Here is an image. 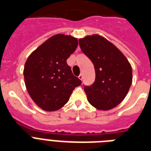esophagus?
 Listing matches in <instances>:
<instances>
[{
    "mask_svg": "<svg viewBox=\"0 0 151 151\" xmlns=\"http://www.w3.org/2000/svg\"><path fill=\"white\" fill-rule=\"evenodd\" d=\"M79 79H80V80H83V74H80L79 76Z\"/></svg>",
    "mask_w": 151,
    "mask_h": 151,
    "instance_id": "esophagus-1",
    "label": "esophagus"
}]
</instances>
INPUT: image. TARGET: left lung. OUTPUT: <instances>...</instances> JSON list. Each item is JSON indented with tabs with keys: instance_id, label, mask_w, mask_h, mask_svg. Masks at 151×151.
Here are the masks:
<instances>
[{
	"instance_id": "obj_1",
	"label": "left lung",
	"mask_w": 151,
	"mask_h": 151,
	"mask_svg": "<svg viewBox=\"0 0 151 151\" xmlns=\"http://www.w3.org/2000/svg\"><path fill=\"white\" fill-rule=\"evenodd\" d=\"M82 51L93 64L95 81L84 91L91 105L98 110L115 108L127 95L132 82V66L112 43L98 34L79 40Z\"/></svg>"
}]
</instances>
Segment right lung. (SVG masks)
<instances>
[{
    "label": "right lung",
    "instance_id": "add662e5",
    "mask_svg": "<svg viewBox=\"0 0 151 151\" xmlns=\"http://www.w3.org/2000/svg\"><path fill=\"white\" fill-rule=\"evenodd\" d=\"M77 46L76 38L56 34L28 57L23 70L26 90L35 104L46 111L62 108L82 83L66 62Z\"/></svg>",
    "mask_w": 151,
    "mask_h": 151
}]
</instances>
